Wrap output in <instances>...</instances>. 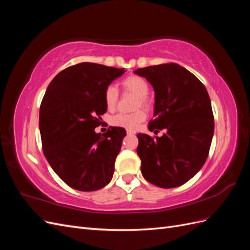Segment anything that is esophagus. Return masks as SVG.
I'll list each match as a JSON object with an SVG mask.
<instances>
[{"mask_svg":"<svg viewBox=\"0 0 250 250\" xmlns=\"http://www.w3.org/2000/svg\"><path fill=\"white\" fill-rule=\"evenodd\" d=\"M135 132L133 130H127V134L128 135H131V134H134Z\"/></svg>","mask_w":250,"mask_h":250,"instance_id":"obj_1","label":"esophagus"}]
</instances>
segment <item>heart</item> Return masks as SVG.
<instances>
[{
  "instance_id": "b5f03b06",
  "label": "heart",
  "mask_w": 250,
  "mask_h": 250,
  "mask_svg": "<svg viewBox=\"0 0 250 250\" xmlns=\"http://www.w3.org/2000/svg\"><path fill=\"white\" fill-rule=\"evenodd\" d=\"M121 85L127 93L138 97L135 107H150V101L148 99V94L150 86L148 82L138 75H130L121 81ZM119 100V92L116 86L108 85L104 90V102L108 110L115 109ZM146 120V113L144 110H138L132 113H118L111 117L110 124L116 127H122L125 129H135L142 122Z\"/></svg>"
}]
</instances>
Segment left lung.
Segmentation results:
<instances>
[{"label":"left lung","mask_w":250,"mask_h":250,"mask_svg":"<svg viewBox=\"0 0 250 250\" xmlns=\"http://www.w3.org/2000/svg\"><path fill=\"white\" fill-rule=\"evenodd\" d=\"M134 73L154 88V119L148 129L154 133L166 130L155 138L138 134L142 174L156 187H179L202 168L208 155L214 115L208 90L177 63L151 65Z\"/></svg>","instance_id":"8db88e82"}]
</instances>
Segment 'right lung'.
<instances>
[{"label": "right lung", "mask_w": 250, "mask_h": 250, "mask_svg": "<svg viewBox=\"0 0 250 250\" xmlns=\"http://www.w3.org/2000/svg\"><path fill=\"white\" fill-rule=\"evenodd\" d=\"M124 72L92 62L75 64L56 75L42 98L43 154L57 175L75 190L97 191L112 178L126 131L109 127L101 134L95 128L107 110L105 88Z\"/></svg>", "instance_id": "right-lung-1"}]
</instances>
